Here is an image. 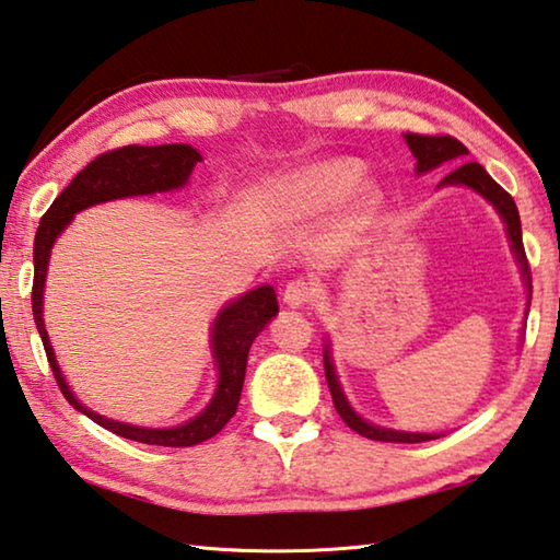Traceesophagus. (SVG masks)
Masks as SVG:
<instances>
[{
  "instance_id": "obj_1",
  "label": "esophagus",
  "mask_w": 560,
  "mask_h": 560,
  "mask_svg": "<svg viewBox=\"0 0 560 560\" xmlns=\"http://www.w3.org/2000/svg\"><path fill=\"white\" fill-rule=\"evenodd\" d=\"M314 296H316L314 287H311V283L303 281V279L289 281L287 289H283V303H287V306H291V308L306 306V303L314 301Z\"/></svg>"
}]
</instances>
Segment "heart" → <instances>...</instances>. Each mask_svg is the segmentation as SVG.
<instances>
[{
	"mask_svg": "<svg viewBox=\"0 0 560 560\" xmlns=\"http://www.w3.org/2000/svg\"><path fill=\"white\" fill-rule=\"evenodd\" d=\"M363 165L353 158L320 160L299 173L287 175L277 185V202L289 217H316L353 195L358 210L375 205L377 189L371 183H360Z\"/></svg>",
	"mask_w": 560,
	"mask_h": 560,
	"instance_id": "obj_1",
	"label": "heart"
}]
</instances>
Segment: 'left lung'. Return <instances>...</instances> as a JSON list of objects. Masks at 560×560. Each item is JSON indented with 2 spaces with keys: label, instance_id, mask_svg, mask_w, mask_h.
I'll return each instance as SVG.
<instances>
[{
  "label": "left lung",
  "instance_id": "left-lung-1",
  "mask_svg": "<svg viewBox=\"0 0 560 560\" xmlns=\"http://www.w3.org/2000/svg\"><path fill=\"white\" fill-rule=\"evenodd\" d=\"M407 148L412 150V155L417 160L415 173L424 175L430 170L440 167L444 163H454V160H462L469 153L457 138L452 136H417V132H405ZM440 187H469L474 192L485 197V200L494 207L499 212L501 222L506 226V236L511 242V252H514V259L518 261L521 277H524V287H526V314H528V303H530V269H528V259L524 252V242H521V220H518V210L514 197H511L504 187L497 185L491 175L479 163H462L452 170V173L442 179ZM324 368H326V383L330 387V397H334V405L338 415L343 417V422L350 430H355L358 434H363L368 440H377V442H405V444H415V442H430L438 440L442 434H430V432H405V430H390V428H381V424H373L360 417L353 407H350L348 397L340 387V381L336 375V365L334 358H330V343L326 340L324 346Z\"/></svg>",
  "mask_w": 560,
  "mask_h": 560
}]
</instances>
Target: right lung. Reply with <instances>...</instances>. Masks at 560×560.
I'll use <instances>...</instances> for the list:
<instances>
[{"instance_id":"obj_1","label":"right lung","mask_w":560,"mask_h":560,"mask_svg":"<svg viewBox=\"0 0 560 560\" xmlns=\"http://www.w3.org/2000/svg\"><path fill=\"white\" fill-rule=\"evenodd\" d=\"M200 160L202 155L197 153L192 145L185 143L153 148L128 145L110 150V153H103L93 160V163L83 167L81 173L71 179L69 187L56 197L54 205L42 217L34 240V324L36 330H39L46 358H49V365L63 397L73 405V410L91 417L93 422L110 430L113 434H118V438L136 440L143 444H160V447H192V444H200L214 438V434L232 420L242 397L249 348L254 343V338L264 330V326L279 314L277 291H273L269 283H264V287L246 291L240 299H234L220 308V314H217L210 330V348L217 368V387L212 400L207 402L200 415H195L192 420H187L183 424H175V428H138V424L118 422L110 420V417L93 412L91 407L83 405L79 397L73 395L59 363H56V353L44 326V287L46 271H49L51 246L59 240L66 226L73 222L75 214L101 202L122 200V197L170 192V189L185 187Z\"/></svg>"}]
</instances>
